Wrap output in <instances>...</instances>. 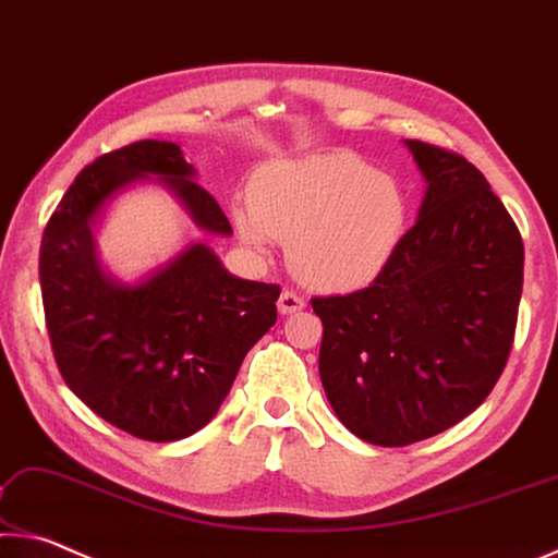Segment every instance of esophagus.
Instances as JSON below:
<instances>
[{
	"label": "esophagus",
	"instance_id": "obj_1",
	"mask_svg": "<svg viewBox=\"0 0 558 558\" xmlns=\"http://www.w3.org/2000/svg\"><path fill=\"white\" fill-rule=\"evenodd\" d=\"M277 306H279V314L289 316V314H296V312H301V308L306 306V301H304V296H299L296 291H289V289H284V291H281V294H279Z\"/></svg>",
	"mask_w": 558,
	"mask_h": 558
}]
</instances>
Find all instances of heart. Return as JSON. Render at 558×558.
<instances>
[{
	"label": "heart",
	"mask_w": 558,
	"mask_h": 558,
	"mask_svg": "<svg viewBox=\"0 0 558 558\" xmlns=\"http://www.w3.org/2000/svg\"><path fill=\"white\" fill-rule=\"evenodd\" d=\"M408 225L403 190L351 153L306 155L264 166L252 199L234 207L240 240L267 252L289 242V262L306 284L349 291L388 267Z\"/></svg>",
	"instance_id": "1"
}]
</instances>
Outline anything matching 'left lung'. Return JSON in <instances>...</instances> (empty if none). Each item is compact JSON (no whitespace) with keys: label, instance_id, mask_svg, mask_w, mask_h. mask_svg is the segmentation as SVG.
<instances>
[{"label":"left lung","instance_id":"left-lung-1","mask_svg":"<svg viewBox=\"0 0 558 558\" xmlns=\"http://www.w3.org/2000/svg\"><path fill=\"white\" fill-rule=\"evenodd\" d=\"M405 145L427 182L415 225L371 287L312 299L328 403L380 447L425 440L485 403L524 277L522 234L485 175L458 153Z\"/></svg>","mask_w":558,"mask_h":558}]
</instances>
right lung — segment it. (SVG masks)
Listing matches in <instances>:
<instances>
[{"instance_id": "obj_1", "label": "right lung", "mask_w": 558, "mask_h": 558, "mask_svg": "<svg viewBox=\"0 0 558 558\" xmlns=\"http://www.w3.org/2000/svg\"><path fill=\"white\" fill-rule=\"evenodd\" d=\"M195 175L168 141L106 153L78 172L41 236L44 314L63 380L106 423L150 442L205 427L246 351L277 322L279 287L232 277L205 242L131 284L100 264L96 225L138 182H160L197 230L232 234Z\"/></svg>"}]
</instances>
